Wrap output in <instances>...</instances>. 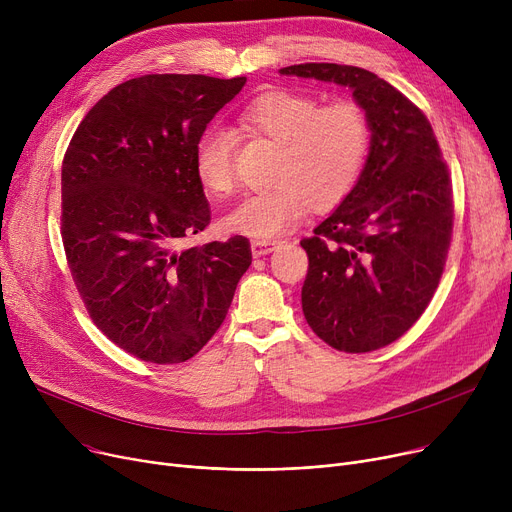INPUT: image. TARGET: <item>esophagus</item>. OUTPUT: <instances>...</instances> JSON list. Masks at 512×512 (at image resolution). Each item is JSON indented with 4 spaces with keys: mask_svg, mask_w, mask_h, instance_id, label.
Listing matches in <instances>:
<instances>
[{
    "mask_svg": "<svg viewBox=\"0 0 512 512\" xmlns=\"http://www.w3.org/2000/svg\"><path fill=\"white\" fill-rule=\"evenodd\" d=\"M278 245H280V240L255 238V240H251V253H253V257H261V255L272 253V251H274Z\"/></svg>",
    "mask_w": 512,
    "mask_h": 512,
    "instance_id": "1",
    "label": "esophagus"
}]
</instances>
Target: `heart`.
Listing matches in <instances>:
<instances>
[{
    "label": "heart",
    "instance_id": "1",
    "mask_svg": "<svg viewBox=\"0 0 512 512\" xmlns=\"http://www.w3.org/2000/svg\"><path fill=\"white\" fill-rule=\"evenodd\" d=\"M240 128L278 143L267 191L242 199L224 215V228L251 238H274L297 226L313 205H338L359 182L371 143L363 107L351 99L319 105L313 97L267 91L245 105ZM234 134L207 128L195 143L193 170L203 191L228 195L234 186Z\"/></svg>",
    "mask_w": 512,
    "mask_h": 512
}]
</instances>
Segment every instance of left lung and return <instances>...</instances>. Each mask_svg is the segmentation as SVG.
<instances>
[{
	"instance_id": "1",
	"label": "left lung",
	"mask_w": 512,
	"mask_h": 512,
	"mask_svg": "<svg viewBox=\"0 0 512 512\" xmlns=\"http://www.w3.org/2000/svg\"><path fill=\"white\" fill-rule=\"evenodd\" d=\"M280 74L348 87L369 118L359 182L301 240L307 324L338 351L369 353L405 334L438 288L454 213L448 168L432 124L378 74L324 62Z\"/></svg>"
}]
</instances>
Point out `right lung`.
Here are the masks:
<instances>
[{
	"label": "right lung",
	"mask_w": 512,
	"mask_h": 512,
	"mask_svg": "<svg viewBox=\"0 0 512 512\" xmlns=\"http://www.w3.org/2000/svg\"><path fill=\"white\" fill-rule=\"evenodd\" d=\"M247 78L145 74L101 97L62 164V240L93 324L151 363L195 357L251 265L245 236L178 249L211 220L195 143Z\"/></svg>",
	"instance_id": "obj_1"
}]
</instances>
